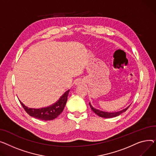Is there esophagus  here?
<instances>
[{
	"label": "esophagus",
	"instance_id": "esophagus-1",
	"mask_svg": "<svg viewBox=\"0 0 156 156\" xmlns=\"http://www.w3.org/2000/svg\"><path fill=\"white\" fill-rule=\"evenodd\" d=\"M82 81L80 80H77L76 82V83H75V84L76 86H80V85H82Z\"/></svg>",
	"mask_w": 156,
	"mask_h": 156
}]
</instances>
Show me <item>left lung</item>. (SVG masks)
<instances>
[{"label": "left lung", "mask_w": 156, "mask_h": 156, "mask_svg": "<svg viewBox=\"0 0 156 156\" xmlns=\"http://www.w3.org/2000/svg\"><path fill=\"white\" fill-rule=\"evenodd\" d=\"M89 105L90 107L91 108V109L93 111L94 113H95L97 115H98L100 117H103V118H113V117H116L120 115H121L122 113H124L126 111V109L129 108L130 106H129L128 107H126V108L122 109L121 111L119 112H104V111H101L99 110V109H98L95 108H94L92 105L90 104V103H89Z\"/></svg>", "instance_id": "1"}]
</instances>
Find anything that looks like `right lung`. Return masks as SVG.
<instances>
[{"instance_id":"obj_1","label":"right lung","mask_w":156,"mask_h":156,"mask_svg":"<svg viewBox=\"0 0 156 156\" xmlns=\"http://www.w3.org/2000/svg\"><path fill=\"white\" fill-rule=\"evenodd\" d=\"M69 92L70 90L69 89L63 95H62V96H60L55 103L48 106L40 108H28L25 106L20 100L19 101L24 110L31 116L44 121L52 120L56 118L63 112L67 103Z\"/></svg>"}]
</instances>
